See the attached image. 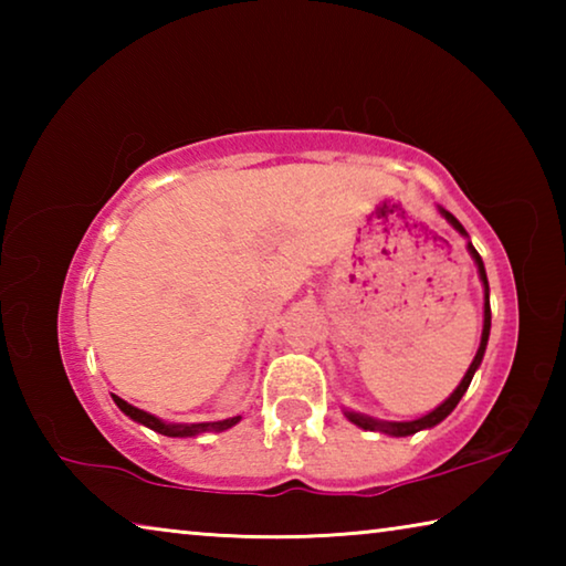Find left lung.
I'll return each instance as SVG.
<instances>
[{
  "instance_id": "left-lung-1",
  "label": "left lung",
  "mask_w": 566,
  "mask_h": 566,
  "mask_svg": "<svg viewBox=\"0 0 566 566\" xmlns=\"http://www.w3.org/2000/svg\"><path fill=\"white\" fill-rule=\"evenodd\" d=\"M439 212H442V217L447 219L449 224H452V227L457 229L459 234L467 237V229H464L462 224H459V219H457L454 214H449L447 209H442V207H439ZM467 249H469V254H472V260H474L476 270H479V280H482V284H484V329H482V342H479V349H476V354H474L472 364H469V369H467L464 379L459 381V387H457V389L452 391V395H449V397H447V399L442 401V405H439L437 409H432V411H429V415L419 417V419H411V421H381V419L367 417V415H357V411H344V415H347V419H349V421H354V424H357V427H361V429H369V432H385V434H389V437H409V434H417V432H421V429L434 427V424H439V421H442V419H447L449 415H452L454 407L459 405V399L464 397V391L469 389V385H472L474 371L479 369V364H482L484 349H486V342H490L492 310H490V282H486V272H484V262H482V256H479V252H476V249L472 247V242L467 244Z\"/></svg>"
}]
</instances>
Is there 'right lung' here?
I'll return each instance as SVG.
<instances>
[{
  "label": "right lung",
  "mask_w": 566,
  "mask_h": 566,
  "mask_svg": "<svg viewBox=\"0 0 566 566\" xmlns=\"http://www.w3.org/2000/svg\"><path fill=\"white\" fill-rule=\"evenodd\" d=\"M112 399H114V405H117V407H119V409L124 411V415H127L129 419L139 421V424H145V427H149V429H155V432H159V434H165V437H177V439L199 437V434H205V432H224V429L234 427L237 421L242 419V417H229V419H222V421H202V424H167V421H161L159 417L149 415V411L132 407L129 401L119 399L117 395H112Z\"/></svg>",
  "instance_id": "obj_1"
}]
</instances>
